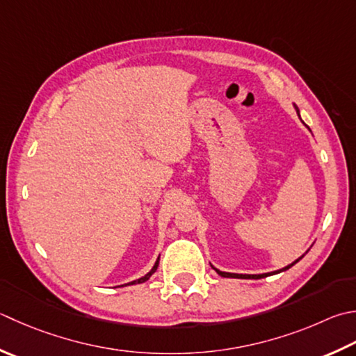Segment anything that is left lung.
Masks as SVG:
<instances>
[{"label":"left lung","mask_w":356,"mask_h":356,"mask_svg":"<svg viewBox=\"0 0 356 356\" xmlns=\"http://www.w3.org/2000/svg\"><path fill=\"white\" fill-rule=\"evenodd\" d=\"M295 109H296V113H298V115H299V109L295 106ZM304 257V254L299 257V259H296L295 262H291L290 266H287V267H284V268H281V270H276V271H271V273H262V275H238V273H227V271H220V270H218V268H214L213 266V268L216 270V273H218L219 276H222V277H238V280H261V277H267V276H270V275H275V273H281V271H285V270H289L290 267H293L296 262H299Z\"/></svg>","instance_id":"8db88e82"}]
</instances>
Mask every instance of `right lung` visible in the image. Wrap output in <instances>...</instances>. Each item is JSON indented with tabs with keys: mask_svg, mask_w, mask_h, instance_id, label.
Segmentation results:
<instances>
[{
	"mask_svg": "<svg viewBox=\"0 0 356 356\" xmlns=\"http://www.w3.org/2000/svg\"><path fill=\"white\" fill-rule=\"evenodd\" d=\"M157 267H159V259L156 261V264H154V267H152L151 268V271H149V273H146L145 276H142V277H138V280H136V281H132V282H128L127 285H134V284H142V282H145V281H148L149 280V277H151V275L152 273H154V271L157 270Z\"/></svg>",
	"mask_w": 356,
	"mask_h": 356,
	"instance_id": "1",
	"label": "right lung"
}]
</instances>
